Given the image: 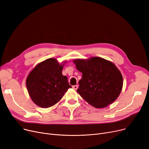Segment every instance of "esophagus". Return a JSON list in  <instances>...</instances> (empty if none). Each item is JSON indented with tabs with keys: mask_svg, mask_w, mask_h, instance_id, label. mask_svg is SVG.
<instances>
[{
	"mask_svg": "<svg viewBox=\"0 0 149 149\" xmlns=\"http://www.w3.org/2000/svg\"><path fill=\"white\" fill-rule=\"evenodd\" d=\"M72 88H73L74 89H77V88H78V85L72 86Z\"/></svg>",
	"mask_w": 149,
	"mask_h": 149,
	"instance_id": "1",
	"label": "esophagus"
}]
</instances>
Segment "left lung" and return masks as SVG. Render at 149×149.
<instances>
[{
  "mask_svg": "<svg viewBox=\"0 0 149 149\" xmlns=\"http://www.w3.org/2000/svg\"><path fill=\"white\" fill-rule=\"evenodd\" d=\"M76 68L82 73L77 91L93 107L102 108L114 102L123 86L120 71L114 64L100 57L74 61Z\"/></svg>",
  "mask_w": 149,
  "mask_h": 149,
  "instance_id": "8db88e82",
  "label": "left lung"
}]
</instances>
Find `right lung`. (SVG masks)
<instances>
[{"mask_svg":"<svg viewBox=\"0 0 149 149\" xmlns=\"http://www.w3.org/2000/svg\"><path fill=\"white\" fill-rule=\"evenodd\" d=\"M63 65L56 59L45 60L32 70L28 75L26 86L32 100L41 108L54 105L69 88L68 77L62 74Z\"/></svg>","mask_w":149,"mask_h":149,"instance_id":"add662e5","label":"right lung"}]
</instances>
